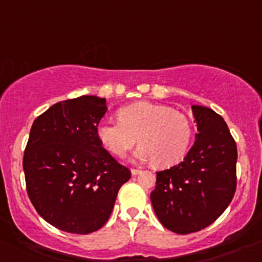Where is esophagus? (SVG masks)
<instances>
[{
  "mask_svg": "<svg viewBox=\"0 0 262 262\" xmlns=\"http://www.w3.org/2000/svg\"><path fill=\"white\" fill-rule=\"evenodd\" d=\"M142 172V170H139V168H132V175H139V173Z\"/></svg>",
  "mask_w": 262,
  "mask_h": 262,
  "instance_id": "1",
  "label": "esophagus"
}]
</instances>
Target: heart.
I'll return each mask as SVG.
<instances>
[{"label":"heart","mask_w":262,"mask_h":262,"mask_svg":"<svg viewBox=\"0 0 262 262\" xmlns=\"http://www.w3.org/2000/svg\"><path fill=\"white\" fill-rule=\"evenodd\" d=\"M119 121H101L96 128L100 143L116 157H124L137 143L134 160L153 161L167 167L182 160L191 143L194 128L186 115L148 101L133 102L118 112Z\"/></svg>","instance_id":"1"}]
</instances>
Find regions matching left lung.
Masks as SVG:
<instances>
[{
    "label": "left lung",
    "mask_w": 262,
    "mask_h": 262,
    "mask_svg": "<svg viewBox=\"0 0 262 262\" xmlns=\"http://www.w3.org/2000/svg\"><path fill=\"white\" fill-rule=\"evenodd\" d=\"M199 133L182 162L157 172L150 202L162 226L179 234L198 232L227 209L236 191L237 146L226 121L194 105Z\"/></svg>",
    "instance_id": "left-lung-1"
}]
</instances>
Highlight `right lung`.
<instances>
[{
	"label": "right lung",
	"instance_id": "1",
	"mask_svg": "<svg viewBox=\"0 0 262 262\" xmlns=\"http://www.w3.org/2000/svg\"><path fill=\"white\" fill-rule=\"evenodd\" d=\"M106 110V100L84 95L50 106L30 129L23 160L26 191L39 215L60 231L101 228L130 179L97 139Z\"/></svg>",
	"mask_w": 262,
	"mask_h": 262
}]
</instances>
